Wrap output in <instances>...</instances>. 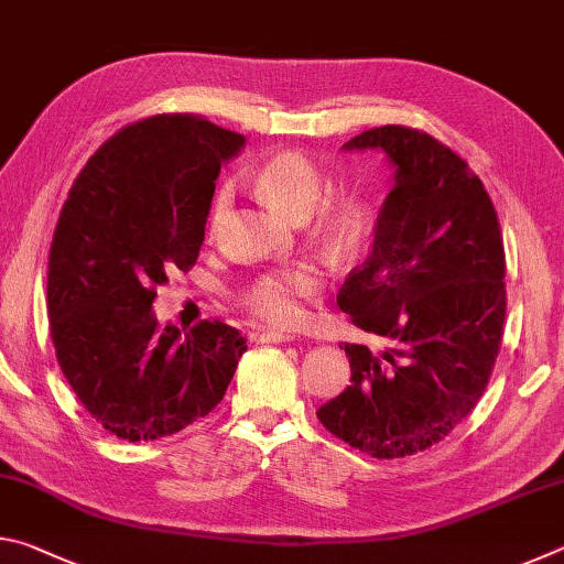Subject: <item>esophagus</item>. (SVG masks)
Here are the masks:
<instances>
[{
  "mask_svg": "<svg viewBox=\"0 0 564 564\" xmlns=\"http://www.w3.org/2000/svg\"><path fill=\"white\" fill-rule=\"evenodd\" d=\"M291 340H295L293 333H283V330L259 333V343H291Z\"/></svg>",
  "mask_w": 564,
  "mask_h": 564,
  "instance_id": "obj_1",
  "label": "esophagus"
}]
</instances>
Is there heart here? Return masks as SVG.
<instances>
[{"label": "heart", "mask_w": 564, "mask_h": 564, "mask_svg": "<svg viewBox=\"0 0 564 564\" xmlns=\"http://www.w3.org/2000/svg\"><path fill=\"white\" fill-rule=\"evenodd\" d=\"M256 188L291 218H305L326 191V176L308 156L299 151H281L256 169ZM231 214V191L221 188L214 196L208 212V234L218 236ZM321 221L333 236L350 238L362 221V206L356 196L340 194L328 198L321 208ZM318 289V273L311 265L265 273L243 291L246 308L256 318L275 328H289L301 323L305 313V299Z\"/></svg>", "instance_id": "b5f03b06"}]
</instances>
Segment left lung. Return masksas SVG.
I'll return each instance as SVG.
<instances>
[{
  "label": "left lung",
  "instance_id": "obj_1",
  "mask_svg": "<svg viewBox=\"0 0 564 564\" xmlns=\"http://www.w3.org/2000/svg\"><path fill=\"white\" fill-rule=\"evenodd\" d=\"M343 149H378L393 166L373 251L338 293L352 326L386 348L346 343L350 386L318 420L393 460L441 443L485 393L508 308L502 234L482 181L431 133L393 123Z\"/></svg>",
  "mask_w": 564,
  "mask_h": 564
}]
</instances>
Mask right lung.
Listing matches in <instances>:
<instances>
[{"instance_id": "1", "label": "right lung", "mask_w": 564, "mask_h": 564, "mask_svg": "<svg viewBox=\"0 0 564 564\" xmlns=\"http://www.w3.org/2000/svg\"><path fill=\"white\" fill-rule=\"evenodd\" d=\"M243 137L194 113H156L104 141L56 224L46 311L64 378L121 441H159L221 403L246 340L221 321L181 336L151 311L156 285L204 243L214 181Z\"/></svg>"}]
</instances>
